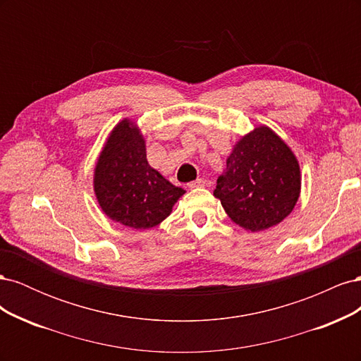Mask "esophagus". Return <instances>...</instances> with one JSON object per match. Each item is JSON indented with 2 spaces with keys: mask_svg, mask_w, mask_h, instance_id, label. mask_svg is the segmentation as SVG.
I'll list each match as a JSON object with an SVG mask.
<instances>
[{
  "mask_svg": "<svg viewBox=\"0 0 361 361\" xmlns=\"http://www.w3.org/2000/svg\"><path fill=\"white\" fill-rule=\"evenodd\" d=\"M204 185H206L204 179H195V180L188 183V187L190 188H200V187H204Z\"/></svg>",
  "mask_w": 361,
  "mask_h": 361,
  "instance_id": "1",
  "label": "esophagus"
}]
</instances>
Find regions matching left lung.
I'll return each instance as SVG.
<instances>
[{
  "label": "left lung",
  "mask_w": 361,
  "mask_h": 361,
  "mask_svg": "<svg viewBox=\"0 0 361 361\" xmlns=\"http://www.w3.org/2000/svg\"><path fill=\"white\" fill-rule=\"evenodd\" d=\"M300 187L297 158L269 128L260 126L235 146L214 195L236 224L259 232L292 212Z\"/></svg>",
  "instance_id": "left-lung-1"
}]
</instances>
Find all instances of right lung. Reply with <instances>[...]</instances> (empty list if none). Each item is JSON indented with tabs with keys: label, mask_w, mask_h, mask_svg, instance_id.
<instances>
[{
	"label": "right lung",
	"mask_w": 361,
	"mask_h": 361,
	"mask_svg": "<svg viewBox=\"0 0 361 361\" xmlns=\"http://www.w3.org/2000/svg\"><path fill=\"white\" fill-rule=\"evenodd\" d=\"M94 192L111 220L133 228H150L170 215L185 191L149 166L143 137L123 120L97 161Z\"/></svg>",
	"instance_id": "obj_1"
}]
</instances>
